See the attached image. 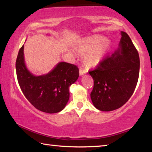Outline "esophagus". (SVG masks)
<instances>
[{"instance_id":"1","label":"esophagus","mask_w":152,"mask_h":152,"mask_svg":"<svg viewBox=\"0 0 152 152\" xmlns=\"http://www.w3.org/2000/svg\"><path fill=\"white\" fill-rule=\"evenodd\" d=\"M79 72H80V76L84 75V74L86 73V71L84 70V69H82V68H80Z\"/></svg>"}]
</instances>
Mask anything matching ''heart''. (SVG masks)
I'll use <instances>...</instances> for the list:
<instances>
[{
  "label": "heart",
  "instance_id": "1",
  "mask_svg": "<svg viewBox=\"0 0 152 152\" xmlns=\"http://www.w3.org/2000/svg\"><path fill=\"white\" fill-rule=\"evenodd\" d=\"M110 45L111 42L109 39L95 35L78 41L76 49L79 55L84 56L86 66L94 67L102 60Z\"/></svg>",
  "mask_w": 152,
  "mask_h": 152
}]
</instances>
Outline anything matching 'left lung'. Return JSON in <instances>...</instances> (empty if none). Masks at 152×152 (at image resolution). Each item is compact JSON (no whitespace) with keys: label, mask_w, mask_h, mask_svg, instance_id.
Instances as JSON below:
<instances>
[{"label":"left lung","mask_w":152,"mask_h":152,"mask_svg":"<svg viewBox=\"0 0 152 152\" xmlns=\"http://www.w3.org/2000/svg\"><path fill=\"white\" fill-rule=\"evenodd\" d=\"M121 35L119 48L89 71L94 80L91 100L94 106L102 111H110L125 104L138 81V51L127 33L121 31Z\"/></svg>","instance_id":"8db88e82"}]
</instances>
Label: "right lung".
<instances>
[{
  "label": "right lung",
  "instance_id": "add662e5",
  "mask_svg": "<svg viewBox=\"0 0 152 152\" xmlns=\"http://www.w3.org/2000/svg\"><path fill=\"white\" fill-rule=\"evenodd\" d=\"M23 48H20L16 60V72L20 88L25 98L36 109L47 113L61 111L70 97L69 87L79 76L74 64L60 62L46 75L35 76L25 64Z\"/></svg>",
  "mask_w": 152,
  "mask_h": 152
}]
</instances>
